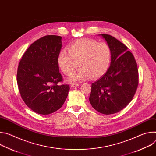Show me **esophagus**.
Instances as JSON below:
<instances>
[{
  "label": "esophagus",
  "instance_id": "34e87169",
  "mask_svg": "<svg viewBox=\"0 0 156 156\" xmlns=\"http://www.w3.org/2000/svg\"><path fill=\"white\" fill-rule=\"evenodd\" d=\"M80 85V84L79 83H72L71 84V86L72 87H76V86H78Z\"/></svg>",
  "mask_w": 156,
  "mask_h": 156
}]
</instances>
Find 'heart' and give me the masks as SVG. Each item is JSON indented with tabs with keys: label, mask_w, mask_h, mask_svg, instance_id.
I'll return each mask as SVG.
<instances>
[{
	"label": "heart",
	"mask_w": 156,
	"mask_h": 156,
	"mask_svg": "<svg viewBox=\"0 0 156 156\" xmlns=\"http://www.w3.org/2000/svg\"><path fill=\"white\" fill-rule=\"evenodd\" d=\"M69 52L61 50L57 57L58 66L63 73L69 75L75 70L78 62L81 66L71 75L72 81H80L89 77L96 78L103 75L108 69L110 49L105 42H98L91 38L77 39L68 46Z\"/></svg>",
	"instance_id": "obj_1"
}]
</instances>
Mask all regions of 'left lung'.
Here are the masks:
<instances>
[{"label":"left lung","mask_w":156,"mask_h":156,"mask_svg":"<svg viewBox=\"0 0 156 156\" xmlns=\"http://www.w3.org/2000/svg\"><path fill=\"white\" fill-rule=\"evenodd\" d=\"M102 36L110 49L111 63L107 72L91 84L89 100L99 112L109 115L119 112L131 101L139 83L138 69L125 45L109 34Z\"/></svg>","instance_id":"1"}]
</instances>
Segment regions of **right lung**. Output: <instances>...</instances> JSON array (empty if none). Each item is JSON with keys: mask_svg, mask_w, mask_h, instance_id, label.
Masks as SVG:
<instances>
[{"mask_svg": "<svg viewBox=\"0 0 156 156\" xmlns=\"http://www.w3.org/2000/svg\"><path fill=\"white\" fill-rule=\"evenodd\" d=\"M61 49V36H45L31 44L19 63L16 80L21 97L39 114L55 112L69 94V85L58 84L63 81L57 63Z\"/></svg>", "mask_w": 156, "mask_h": 156, "instance_id": "obj_1", "label": "right lung"}]
</instances>
